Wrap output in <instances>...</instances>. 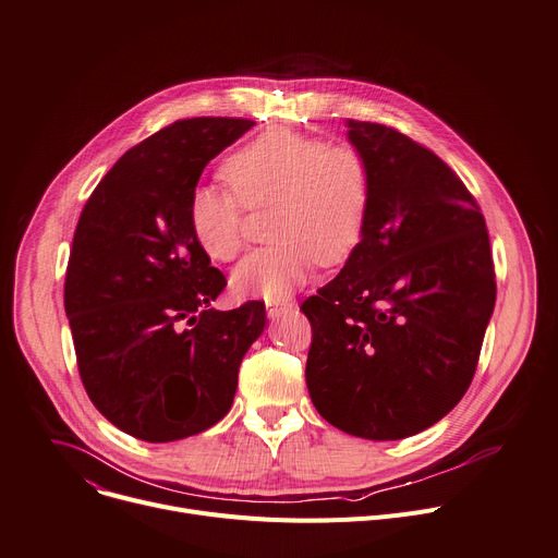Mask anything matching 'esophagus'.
<instances>
[{"mask_svg": "<svg viewBox=\"0 0 558 558\" xmlns=\"http://www.w3.org/2000/svg\"><path fill=\"white\" fill-rule=\"evenodd\" d=\"M293 310V302H267V316L271 320L289 314Z\"/></svg>", "mask_w": 558, "mask_h": 558, "instance_id": "34e87169", "label": "esophagus"}]
</instances>
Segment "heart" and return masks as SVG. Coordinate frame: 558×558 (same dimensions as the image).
Masks as SVG:
<instances>
[{"label":"heart","instance_id":"1","mask_svg":"<svg viewBox=\"0 0 558 558\" xmlns=\"http://www.w3.org/2000/svg\"><path fill=\"white\" fill-rule=\"evenodd\" d=\"M232 189L195 186L189 227L207 256L233 260L244 244V209L274 207L276 244L251 251L233 271L240 295L282 300L307 280L314 263L333 267L359 248L372 209L369 158L351 142L278 126L253 137L222 165Z\"/></svg>","mask_w":558,"mask_h":558}]
</instances>
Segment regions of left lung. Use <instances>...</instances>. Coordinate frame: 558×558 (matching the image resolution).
<instances>
[{
	"label": "left lung",
	"mask_w": 558,
	"mask_h": 558,
	"mask_svg": "<svg viewBox=\"0 0 558 558\" xmlns=\"http://www.w3.org/2000/svg\"><path fill=\"white\" fill-rule=\"evenodd\" d=\"M347 126L372 165V209L342 271L300 307L312 323L305 376L327 423L396 440L465 396L494 312V260L481 207L436 154L385 124Z\"/></svg>",
	"instance_id": "8db88e82"
}]
</instances>
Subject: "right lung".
Here are the masks:
<instances>
[{
    "label": "right lung",
    "mask_w": 558,
    "mask_h": 558,
    "mask_svg": "<svg viewBox=\"0 0 558 558\" xmlns=\"http://www.w3.org/2000/svg\"><path fill=\"white\" fill-rule=\"evenodd\" d=\"M253 124L178 120L129 148L82 209L64 280L77 369L97 412L133 438L180 440L225 418L265 329L260 300L209 310L227 278L186 216L209 160Z\"/></svg>",
    "instance_id": "obj_1"
}]
</instances>
